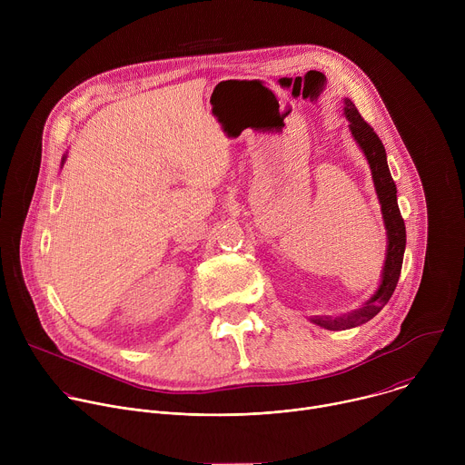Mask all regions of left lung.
Listing matches in <instances>:
<instances>
[{"label":"left lung","mask_w":465,"mask_h":465,"mask_svg":"<svg viewBox=\"0 0 465 465\" xmlns=\"http://www.w3.org/2000/svg\"><path fill=\"white\" fill-rule=\"evenodd\" d=\"M344 115L350 121V132L362 151V154L368 160L373 187L381 204L382 223L386 230V255L381 272V282L377 291L371 294V298L359 309L341 314V316H312L309 318L312 323L329 329V331H342L351 329L357 325H362L370 322L391 298L397 282H400L401 267H403V253L407 246V232L405 223L397 206V189L391 180L388 162H386V151L379 136L373 132V128L361 117L359 110L351 103V99H344Z\"/></svg>","instance_id":"1"}]
</instances>
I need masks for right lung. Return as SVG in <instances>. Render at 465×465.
<instances>
[{
  "label": "right lung",
  "mask_w": 465,
  "mask_h": 465,
  "mask_svg": "<svg viewBox=\"0 0 465 465\" xmlns=\"http://www.w3.org/2000/svg\"><path fill=\"white\" fill-rule=\"evenodd\" d=\"M65 158H68V154H64V156H62V165L65 163Z\"/></svg>",
  "instance_id": "add662e5"
}]
</instances>
